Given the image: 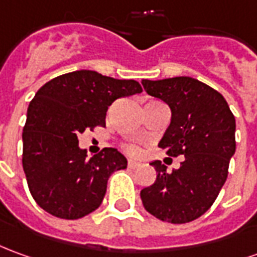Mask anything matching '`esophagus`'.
I'll return each mask as SVG.
<instances>
[{
  "label": "esophagus",
  "instance_id": "34e87169",
  "mask_svg": "<svg viewBox=\"0 0 257 257\" xmlns=\"http://www.w3.org/2000/svg\"><path fill=\"white\" fill-rule=\"evenodd\" d=\"M141 166L138 161H134V160H129L128 161V167L129 168H132V170H135V168H138V167Z\"/></svg>",
  "mask_w": 257,
  "mask_h": 257
}]
</instances>
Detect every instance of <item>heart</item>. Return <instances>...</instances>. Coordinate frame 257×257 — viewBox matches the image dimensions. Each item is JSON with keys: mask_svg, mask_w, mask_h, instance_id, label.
I'll return each instance as SVG.
<instances>
[{"mask_svg": "<svg viewBox=\"0 0 257 257\" xmlns=\"http://www.w3.org/2000/svg\"><path fill=\"white\" fill-rule=\"evenodd\" d=\"M129 152H131V153H136V152H138V149L134 146H129Z\"/></svg>", "mask_w": 257, "mask_h": 257, "instance_id": "heart-1", "label": "heart"}]
</instances>
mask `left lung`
Wrapping results in <instances>:
<instances>
[{"mask_svg": "<svg viewBox=\"0 0 257 257\" xmlns=\"http://www.w3.org/2000/svg\"><path fill=\"white\" fill-rule=\"evenodd\" d=\"M142 85L171 110V122L159 146L168 156H184L172 172L159 160L150 163L157 178L141 191L143 206L161 221H193L210 209L225 184L235 153V116L225 98L197 79H143Z\"/></svg>", "mask_w": 257, "mask_h": 257, "instance_id": "1", "label": "left lung"}]
</instances>
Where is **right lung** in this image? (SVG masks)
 <instances>
[{"label": "right lung", "mask_w": 257, "mask_h": 257, "mask_svg": "<svg viewBox=\"0 0 257 257\" xmlns=\"http://www.w3.org/2000/svg\"><path fill=\"white\" fill-rule=\"evenodd\" d=\"M134 79H114L80 69L51 79L30 101L23 128V171L36 203L65 220L87 216L101 204L107 181L128 166L116 149L87 159L78 135L105 126L116 98L141 93Z\"/></svg>", "instance_id": "obj_1"}]
</instances>
